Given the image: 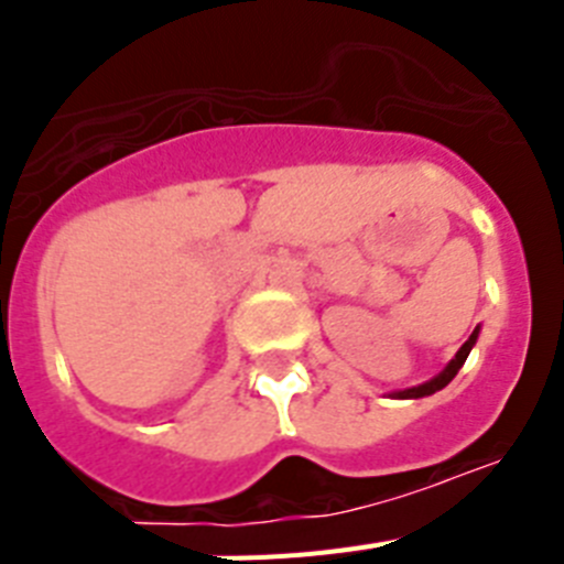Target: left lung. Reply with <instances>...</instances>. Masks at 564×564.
Wrapping results in <instances>:
<instances>
[{"instance_id":"1","label":"left lung","mask_w":564,"mask_h":564,"mask_svg":"<svg viewBox=\"0 0 564 564\" xmlns=\"http://www.w3.org/2000/svg\"><path fill=\"white\" fill-rule=\"evenodd\" d=\"M477 333H480V327H475V333H471V336H468V341L463 344L460 350H457V356L452 358L449 364H446V370L437 372V376L430 378V381H426V383H417V387H410V390L395 392V395H392V398H423V395H432V392L443 390V387H446V383H449L452 378L457 376V370H460L463 364H466L468 352H471V347H475V341H477Z\"/></svg>"}]
</instances>
